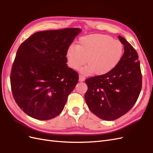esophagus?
I'll return each instance as SVG.
<instances>
[{
  "label": "esophagus",
  "instance_id": "esophagus-1",
  "mask_svg": "<svg viewBox=\"0 0 153 153\" xmlns=\"http://www.w3.org/2000/svg\"><path fill=\"white\" fill-rule=\"evenodd\" d=\"M85 78L84 76H82L81 75H79V81L80 82H84L85 80Z\"/></svg>",
  "mask_w": 153,
  "mask_h": 153
}]
</instances>
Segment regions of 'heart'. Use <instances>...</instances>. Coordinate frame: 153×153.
I'll use <instances>...</instances> for the list:
<instances>
[{
	"label": "heart",
	"instance_id": "1",
	"mask_svg": "<svg viewBox=\"0 0 153 153\" xmlns=\"http://www.w3.org/2000/svg\"><path fill=\"white\" fill-rule=\"evenodd\" d=\"M124 47L119 40L103 34H91L82 37L78 45H69L66 57L69 67L76 69L85 64L80 71L85 75L102 76L116 67L121 61Z\"/></svg>",
	"mask_w": 153,
	"mask_h": 153
}]
</instances>
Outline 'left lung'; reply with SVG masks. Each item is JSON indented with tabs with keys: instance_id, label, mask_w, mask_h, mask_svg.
I'll use <instances>...</instances> for the list:
<instances>
[{
	"instance_id": "obj_1",
	"label": "left lung",
	"mask_w": 153,
	"mask_h": 153,
	"mask_svg": "<svg viewBox=\"0 0 153 153\" xmlns=\"http://www.w3.org/2000/svg\"><path fill=\"white\" fill-rule=\"evenodd\" d=\"M124 52L118 65L102 76L85 80V100L91 112L105 121H113L130 110L142 89L140 61L136 50L122 36Z\"/></svg>"
}]
</instances>
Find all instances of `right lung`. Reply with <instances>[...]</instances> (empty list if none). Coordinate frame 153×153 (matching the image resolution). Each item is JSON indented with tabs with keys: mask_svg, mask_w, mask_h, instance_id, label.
Wrapping results in <instances>:
<instances>
[{
	"mask_svg": "<svg viewBox=\"0 0 153 153\" xmlns=\"http://www.w3.org/2000/svg\"><path fill=\"white\" fill-rule=\"evenodd\" d=\"M82 30L36 32L18 48L11 73L14 99L31 117L49 120L61 113L78 82L67 66L66 50Z\"/></svg>",
	"mask_w": 153,
	"mask_h": 153,
	"instance_id": "obj_1",
	"label": "right lung"
}]
</instances>
